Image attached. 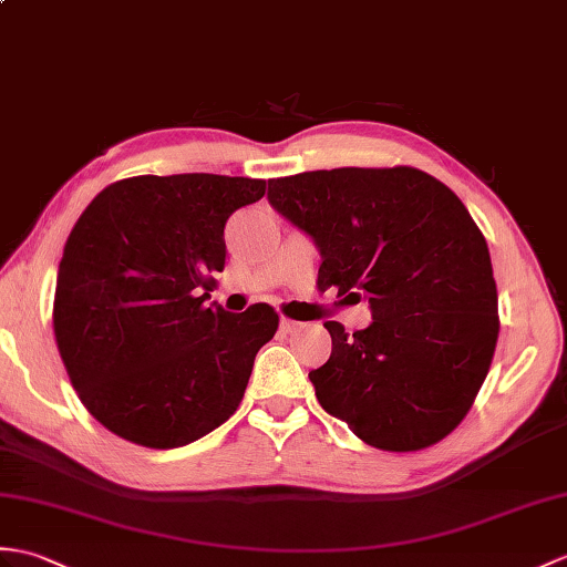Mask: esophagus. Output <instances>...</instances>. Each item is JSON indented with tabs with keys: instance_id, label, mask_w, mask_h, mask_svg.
<instances>
[{
	"instance_id": "obj_1",
	"label": "esophagus",
	"mask_w": 567,
	"mask_h": 567,
	"mask_svg": "<svg viewBox=\"0 0 567 567\" xmlns=\"http://www.w3.org/2000/svg\"><path fill=\"white\" fill-rule=\"evenodd\" d=\"M280 326H282V331H285V333H295L297 328H301V323H299V321H295V319H282V321H280Z\"/></svg>"
}]
</instances>
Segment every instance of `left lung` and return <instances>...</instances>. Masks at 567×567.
Segmentation results:
<instances>
[{"mask_svg": "<svg viewBox=\"0 0 567 567\" xmlns=\"http://www.w3.org/2000/svg\"><path fill=\"white\" fill-rule=\"evenodd\" d=\"M268 200L321 251V292L370 299L364 331L326 321L331 358L309 379L326 413L384 452L444 440L471 411L499 333L488 244L466 205L413 166L268 181Z\"/></svg>", "mask_w": 567, "mask_h": 567, "instance_id": "1", "label": "left lung"}]
</instances>
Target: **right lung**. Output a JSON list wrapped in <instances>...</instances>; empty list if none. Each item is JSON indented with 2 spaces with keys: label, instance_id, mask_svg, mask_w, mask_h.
I'll list each match as a JSON object with an SVG mask.
<instances>
[{
  "label": "right lung",
  "instance_id": "add662e5",
  "mask_svg": "<svg viewBox=\"0 0 567 567\" xmlns=\"http://www.w3.org/2000/svg\"><path fill=\"white\" fill-rule=\"evenodd\" d=\"M262 195L260 178L133 176L105 186L76 219L52 328L79 401L117 437L174 450L239 408L280 316L205 299L227 258L224 224Z\"/></svg>",
  "mask_w": 567,
  "mask_h": 567
}]
</instances>
